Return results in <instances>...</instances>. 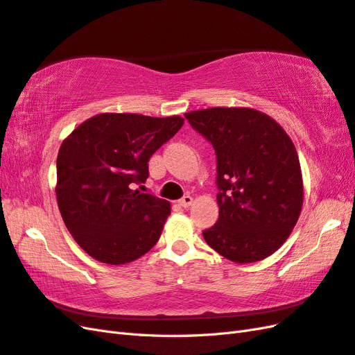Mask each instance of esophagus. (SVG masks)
<instances>
[{"mask_svg": "<svg viewBox=\"0 0 355 355\" xmlns=\"http://www.w3.org/2000/svg\"><path fill=\"white\" fill-rule=\"evenodd\" d=\"M191 205H193V197L191 196H185L179 200V206L182 207H189Z\"/></svg>", "mask_w": 355, "mask_h": 355, "instance_id": "34e87169", "label": "esophagus"}]
</instances>
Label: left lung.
<instances>
[{
  "mask_svg": "<svg viewBox=\"0 0 355 355\" xmlns=\"http://www.w3.org/2000/svg\"><path fill=\"white\" fill-rule=\"evenodd\" d=\"M216 154L219 218L206 243L239 264L264 260L291 234L303 206L300 161L288 134L266 113L212 107L185 113Z\"/></svg>",
  "mask_w": 355,
  "mask_h": 355,
  "instance_id": "obj_1",
  "label": "left lung"
}]
</instances>
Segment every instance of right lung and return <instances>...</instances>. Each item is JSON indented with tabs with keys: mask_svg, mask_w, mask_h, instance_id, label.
Segmentation results:
<instances>
[{
	"mask_svg": "<svg viewBox=\"0 0 355 355\" xmlns=\"http://www.w3.org/2000/svg\"><path fill=\"white\" fill-rule=\"evenodd\" d=\"M184 125V118L100 113L67 137L56 158V201L83 251L106 264H125L154 248L170 203L140 193L152 154Z\"/></svg>",
	"mask_w": 355,
	"mask_h": 355,
	"instance_id": "add662e5",
	"label": "right lung"
}]
</instances>
